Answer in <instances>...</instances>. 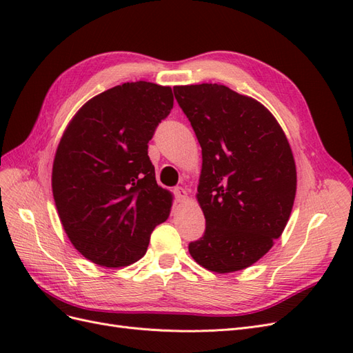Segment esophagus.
I'll use <instances>...</instances> for the list:
<instances>
[{"instance_id": "1", "label": "esophagus", "mask_w": 353, "mask_h": 353, "mask_svg": "<svg viewBox=\"0 0 353 353\" xmlns=\"http://www.w3.org/2000/svg\"><path fill=\"white\" fill-rule=\"evenodd\" d=\"M174 194H175V199L176 201H183L187 199V191L183 188V187H176L174 190Z\"/></svg>"}]
</instances>
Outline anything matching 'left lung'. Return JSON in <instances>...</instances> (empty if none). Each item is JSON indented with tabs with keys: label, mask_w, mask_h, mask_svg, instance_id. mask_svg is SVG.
Returning <instances> with one entry per match:
<instances>
[{
	"label": "left lung",
	"mask_w": 353,
	"mask_h": 353,
	"mask_svg": "<svg viewBox=\"0 0 353 353\" xmlns=\"http://www.w3.org/2000/svg\"><path fill=\"white\" fill-rule=\"evenodd\" d=\"M174 92L203 159L197 201L206 230L188 252L212 272L248 268L290 218L297 183L290 144L263 104L225 85H181Z\"/></svg>",
	"instance_id": "obj_1"
}]
</instances>
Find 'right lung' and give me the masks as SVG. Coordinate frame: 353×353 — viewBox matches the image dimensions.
I'll return each mask as SVG.
<instances>
[{
    "label": "right lung",
    "mask_w": 353,
    "mask_h": 353,
    "mask_svg": "<svg viewBox=\"0 0 353 353\" xmlns=\"http://www.w3.org/2000/svg\"><path fill=\"white\" fill-rule=\"evenodd\" d=\"M174 108L170 87L138 81L85 103L68 125L52 163L61 225L88 261L119 268L141 259L172 194L157 185L148 141Z\"/></svg>",
    "instance_id": "obj_1"
}]
</instances>
